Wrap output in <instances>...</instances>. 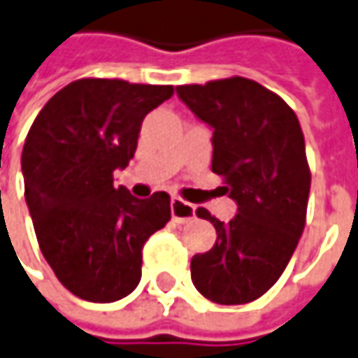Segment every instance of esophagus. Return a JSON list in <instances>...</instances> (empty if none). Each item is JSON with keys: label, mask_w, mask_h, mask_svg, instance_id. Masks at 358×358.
I'll use <instances>...</instances> for the list:
<instances>
[{"label": "esophagus", "mask_w": 358, "mask_h": 358, "mask_svg": "<svg viewBox=\"0 0 358 358\" xmlns=\"http://www.w3.org/2000/svg\"><path fill=\"white\" fill-rule=\"evenodd\" d=\"M171 215L177 223H183V221H189V219L195 217V207H193L191 203H185L183 199H179V197H173Z\"/></svg>", "instance_id": "obj_1"}]
</instances>
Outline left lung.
Returning <instances> with one entry per match:
<instances>
[{
  "label": "left lung",
  "instance_id": "1",
  "mask_svg": "<svg viewBox=\"0 0 358 358\" xmlns=\"http://www.w3.org/2000/svg\"><path fill=\"white\" fill-rule=\"evenodd\" d=\"M177 95L213 129L211 169L237 203L229 223L195 211L213 223L217 241L191 259V279L213 303H251L281 277L305 227L310 171L299 119L279 95L245 77L181 85Z\"/></svg>",
  "mask_w": 358,
  "mask_h": 358
}]
</instances>
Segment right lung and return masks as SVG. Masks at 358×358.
I'll list each match as a JSON object with an SVG mask.
<instances>
[{
    "instance_id": "obj_1",
    "label": "right lung",
    "mask_w": 358,
    "mask_h": 358,
    "mask_svg": "<svg viewBox=\"0 0 358 358\" xmlns=\"http://www.w3.org/2000/svg\"><path fill=\"white\" fill-rule=\"evenodd\" d=\"M171 95V85L79 79L49 99L27 133L21 171L37 243L79 299L113 303L135 291L145 241L171 219L165 191L137 199L113 185L145 115Z\"/></svg>"
}]
</instances>
